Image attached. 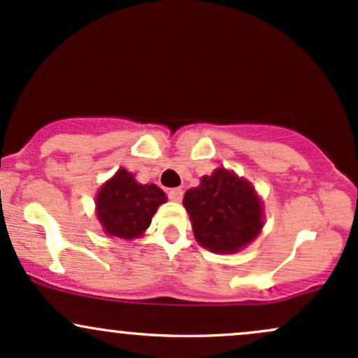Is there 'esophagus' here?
Wrapping results in <instances>:
<instances>
[{
	"label": "esophagus",
	"mask_w": 358,
	"mask_h": 358,
	"mask_svg": "<svg viewBox=\"0 0 358 358\" xmlns=\"http://www.w3.org/2000/svg\"><path fill=\"white\" fill-rule=\"evenodd\" d=\"M184 191L180 187H172V189L167 191V196L172 199V201H180L182 199Z\"/></svg>",
	"instance_id": "obj_1"
}]
</instances>
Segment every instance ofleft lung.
<instances>
[{
  "instance_id": "obj_1",
  "label": "left lung",
  "mask_w": 358,
  "mask_h": 358,
  "mask_svg": "<svg viewBox=\"0 0 358 358\" xmlns=\"http://www.w3.org/2000/svg\"><path fill=\"white\" fill-rule=\"evenodd\" d=\"M196 241L213 252H236L263 227V206L255 187L225 169L205 176L182 201Z\"/></svg>"
}]
</instances>
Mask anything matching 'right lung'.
<instances>
[{"label":"right lung","mask_w":358,"mask_h":358,"mask_svg":"<svg viewBox=\"0 0 358 358\" xmlns=\"http://www.w3.org/2000/svg\"><path fill=\"white\" fill-rule=\"evenodd\" d=\"M165 193L155 184H140L126 169H119L97 194L99 220L109 236L134 239L148 229Z\"/></svg>","instance_id":"obj_1"}]
</instances>
